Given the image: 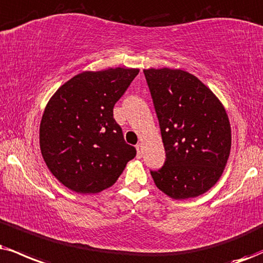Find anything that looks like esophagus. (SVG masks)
I'll use <instances>...</instances> for the list:
<instances>
[{
  "label": "esophagus",
  "instance_id": "esophagus-1",
  "mask_svg": "<svg viewBox=\"0 0 263 263\" xmlns=\"http://www.w3.org/2000/svg\"><path fill=\"white\" fill-rule=\"evenodd\" d=\"M137 151H138V158L142 157V144L137 145Z\"/></svg>",
  "mask_w": 263,
  "mask_h": 263
}]
</instances>
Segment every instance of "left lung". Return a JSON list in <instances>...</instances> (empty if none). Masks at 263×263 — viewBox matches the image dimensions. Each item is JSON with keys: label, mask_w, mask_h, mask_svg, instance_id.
Here are the masks:
<instances>
[{"label": "left lung", "mask_w": 263, "mask_h": 263, "mask_svg": "<svg viewBox=\"0 0 263 263\" xmlns=\"http://www.w3.org/2000/svg\"><path fill=\"white\" fill-rule=\"evenodd\" d=\"M160 123L166 161L151 171L174 200L197 197L221 178L232 146L224 106L195 76L181 69H144Z\"/></svg>", "instance_id": "8db88e82"}]
</instances>
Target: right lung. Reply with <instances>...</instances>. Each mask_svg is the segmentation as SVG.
Here are the masks:
<instances>
[{
	"instance_id": "1",
	"label": "right lung",
	"mask_w": 263,
	"mask_h": 263,
	"mask_svg": "<svg viewBox=\"0 0 263 263\" xmlns=\"http://www.w3.org/2000/svg\"><path fill=\"white\" fill-rule=\"evenodd\" d=\"M137 68L83 72L58 87L40 123V150L51 173L68 189L95 194L112 186L137 150L123 138L113 107Z\"/></svg>"
}]
</instances>
